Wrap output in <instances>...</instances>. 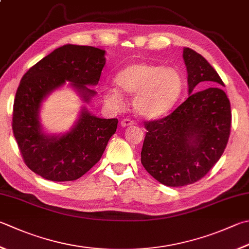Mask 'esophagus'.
Here are the masks:
<instances>
[{
	"label": "esophagus",
	"mask_w": 249,
	"mask_h": 249,
	"mask_svg": "<svg viewBox=\"0 0 249 249\" xmlns=\"http://www.w3.org/2000/svg\"><path fill=\"white\" fill-rule=\"evenodd\" d=\"M121 126H124V128H125V126H130V125H133L135 124V123L133 120H131L129 118H124L123 119V121H121Z\"/></svg>",
	"instance_id": "obj_1"
}]
</instances>
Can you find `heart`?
<instances>
[{
    "instance_id": "obj_1",
    "label": "heart",
    "mask_w": 249,
    "mask_h": 249,
    "mask_svg": "<svg viewBox=\"0 0 249 249\" xmlns=\"http://www.w3.org/2000/svg\"><path fill=\"white\" fill-rule=\"evenodd\" d=\"M116 84L121 92L133 96V106L145 118H159L177 105L184 89V79L175 68L161 65L137 63L129 65L117 74ZM106 101L112 105L121 102L116 89L105 93Z\"/></svg>"
}]
</instances>
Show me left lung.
Returning a JSON list of instances; mask_svg holds the SVG:
<instances>
[{
    "mask_svg": "<svg viewBox=\"0 0 249 249\" xmlns=\"http://www.w3.org/2000/svg\"><path fill=\"white\" fill-rule=\"evenodd\" d=\"M190 96L170 115L145 121L141 162L167 186L197 182L209 172L226 148L231 130V105L213 67L194 50L183 49ZM213 87L192 93L198 83Z\"/></svg>",
    "mask_w": 249,
    "mask_h": 249,
    "instance_id": "obj_1",
    "label": "left lung"
}]
</instances>
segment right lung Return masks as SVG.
<instances>
[{
  "mask_svg": "<svg viewBox=\"0 0 249 249\" xmlns=\"http://www.w3.org/2000/svg\"><path fill=\"white\" fill-rule=\"evenodd\" d=\"M105 51L67 44L56 49L23 74L13 106L12 128L27 167L46 180L64 182L81 178L100 160L116 132L118 119H101L83 108L70 132L54 137L41 131L39 109L43 98L72 82L89 102L105 66Z\"/></svg>",
  "mask_w": 249,
  "mask_h": 249,
  "instance_id": "add662e5",
  "label": "right lung"
}]
</instances>
